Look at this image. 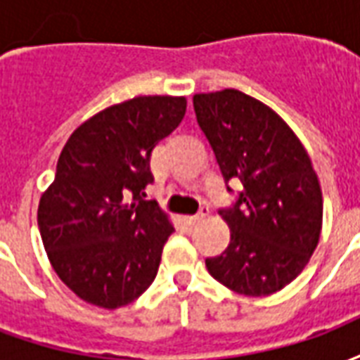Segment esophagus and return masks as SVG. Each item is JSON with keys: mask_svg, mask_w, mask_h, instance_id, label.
<instances>
[{"mask_svg": "<svg viewBox=\"0 0 360 360\" xmlns=\"http://www.w3.org/2000/svg\"><path fill=\"white\" fill-rule=\"evenodd\" d=\"M206 216H208V208H202L196 216H191V218H188V224H198V221H202Z\"/></svg>", "mask_w": 360, "mask_h": 360, "instance_id": "1", "label": "esophagus"}]
</instances>
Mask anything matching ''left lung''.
<instances>
[{
	"label": "left lung",
	"mask_w": 360,
	"mask_h": 360,
	"mask_svg": "<svg viewBox=\"0 0 360 360\" xmlns=\"http://www.w3.org/2000/svg\"><path fill=\"white\" fill-rule=\"evenodd\" d=\"M193 105L226 181L243 183L237 204L221 212L231 241L206 268L235 293H276L320 241L324 204L312 160L276 111L241 90L195 94Z\"/></svg>",
	"instance_id": "obj_1"
}]
</instances>
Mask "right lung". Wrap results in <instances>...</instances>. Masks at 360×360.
I'll use <instances>...</instances> for the list:
<instances>
[{
  "instance_id": "add662e5",
  "label": "right lung",
  "mask_w": 360,
  "mask_h": 360,
  "mask_svg": "<svg viewBox=\"0 0 360 360\" xmlns=\"http://www.w3.org/2000/svg\"><path fill=\"white\" fill-rule=\"evenodd\" d=\"M185 96H136L86 119L61 150L40 196L38 227L59 279L79 299L119 309L158 274L169 216L142 200L150 154L185 117Z\"/></svg>"
}]
</instances>
